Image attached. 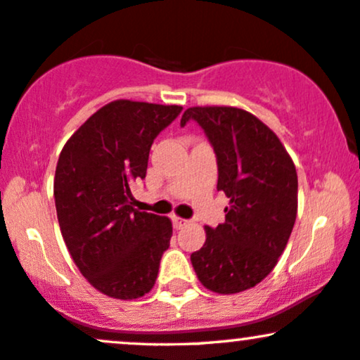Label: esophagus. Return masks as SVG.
Returning <instances> with one entry per match:
<instances>
[{
  "label": "esophagus",
  "mask_w": 360,
  "mask_h": 360,
  "mask_svg": "<svg viewBox=\"0 0 360 360\" xmlns=\"http://www.w3.org/2000/svg\"><path fill=\"white\" fill-rule=\"evenodd\" d=\"M172 221H173V226H175V228H184L188 223L187 219L180 218V216H176V214L172 216Z\"/></svg>",
  "instance_id": "esophagus-1"
}]
</instances>
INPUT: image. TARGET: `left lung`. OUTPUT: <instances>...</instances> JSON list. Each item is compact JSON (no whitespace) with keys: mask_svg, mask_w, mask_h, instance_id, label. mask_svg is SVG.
<instances>
[{"mask_svg":"<svg viewBox=\"0 0 360 360\" xmlns=\"http://www.w3.org/2000/svg\"><path fill=\"white\" fill-rule=\"evenodd\" d=\"M195 120L218 160V191L225 192V223L204 226L206 242L191 256L207 290L223 295L261 283L295 225L297 169L276 134L249 111L235 106H194L181 125Z\"/></svg>","mask_w":360,"mask_h":360,"instance_id":"1","label":"left lung"}]
</instances>
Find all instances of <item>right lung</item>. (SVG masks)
Segmentation results:
<instances>
[{
    "instance_id": "obj_1",
    "label": "right lung",
    "mask_w": 360,
    "mask_h": 360,
    "mask_svg": "<svg viewBox=\"0 0 360 360\" xmlns=\"http://www.w3.org/2000/svg\"><path fill=\"white\" fill-rule=\"evenodd\" d=\"M176 104L117 99L91 115L58 158L55 204L61 235L96 290L134 300L154 287L173 235L172 219L134 210L156 135L180 115Z\"/></svg>"
}]
</instances>
